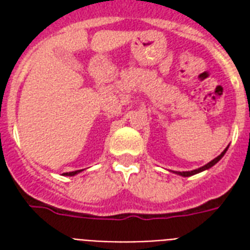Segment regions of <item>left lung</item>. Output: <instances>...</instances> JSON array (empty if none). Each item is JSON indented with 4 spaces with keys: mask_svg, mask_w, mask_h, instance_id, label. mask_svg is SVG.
I'll list each match as a JSON object with an SVG mask.
<instances>
[{
    "mask_svg": "<svg viewBox=\"0 0 250 250\" xmlns=\"http://www.w3.org/2000/svg\"><path fill=\"white\" fill-rule=\"evenodd\" d=\"M227 149H229V146H227V148H226L225 150H223V152H222L221 154H219V156L217 157V158H214L213 161H210L209 164H206L205 166L200 167V168H196V170H192V171H172V172H175V174H176V175H180V176H184V178H187V176H192V175L198 174V172H202V171L209 170L210 167H213L214 165L218 164V162H219V161L222 160V157L225 156L226 152H227Z\"/></svg>",
    "mask_w": 250,
    "mask_h": 250,
    "instance_id": "8db88e82",
    "label": "left lung"
}]
</instances>
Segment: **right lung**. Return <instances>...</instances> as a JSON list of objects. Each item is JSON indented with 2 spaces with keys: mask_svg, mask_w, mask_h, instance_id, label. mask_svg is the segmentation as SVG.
Instances as JSON below:
<instances>
[{
  "mask_svg": "<svg viewBox=\"0 0 250 250\" xmlns=\"http://www.w3.org/2000/svg\"><path fill=\"white\" fill-rule=\"evenodd\" d=\"M83 170H76V171H72V172H64V175L66 176H75L76 174H79V172H82Z\"/></svg>",
  "mask_w": 250,
  "mask_h": 250,
  "instance_id": "1",
  "label": "right lung"
}]
</instances>
